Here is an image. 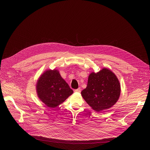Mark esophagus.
I'll return each instance as SVG.
<instances>
[{"label": "esophagus", "mask_w": 150, "mask_h": 150, "mask_svg": "<svg viewBox=\"0 0 150 150\" xmlns=\"http://www.w3.org/2000/svg\"><path fill=\"white\" fill-rule=\"evenodd\" d=\"M74 91H75V93H81V88H78V89H76V90H75Z\"/></svg>", "instance_id": "1"}]
</instances>
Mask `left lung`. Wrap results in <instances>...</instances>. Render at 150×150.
<instances>
[{"label":"left lung","mask_w":150,"mask_h":150,"mask_svg":"<svg viewBox=\"0 0 150 150\" xmlns=\"http://www.w3.org/2000/svg\"><path fill=\"white\" fill-rule=\"evenodd\" d=\"M120 85L116 75L104 68L88 76L86 88L81 95L91 108L97 112H105L114 105L120 95Z\"/></svg>","instance_id":"8db88e82"}]
</instances>
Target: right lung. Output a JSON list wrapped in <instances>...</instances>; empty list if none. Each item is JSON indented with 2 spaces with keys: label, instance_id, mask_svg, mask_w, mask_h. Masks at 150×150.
<instances>
[{
  "label": "right lung",
  "instance_id": "right-lung-1",
  "mask_svg": "<svg viewBox=\"0 0 150 150\" xmlns=\"http://www.w3.org/2000/svg\"><path fill=\"white\" fill-rule=\"evenodd\" d=\"M36 92L40 100L50 108H55L74 93L57 69H47L37 80Z\"/></svg>",
  "mask_w": 150,
  "mask_h": 150
}]
</instances>
